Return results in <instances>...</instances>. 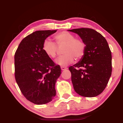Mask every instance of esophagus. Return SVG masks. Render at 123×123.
Masks as SVG:
<instances>
[{"label":"esophagus","mask_w":123,"mask_h":123,"mask_svg":"<svg viewBox=\"0 0 123 123\" xmlns=\"http://www.w3.org/2000/svg\"><path fill=\"white\" fill-rule=\"evenodd\" d=\"M66 69H67V67H61V70H66Z\"/></svg>","instance_id":"obj_1"}]
</instances>
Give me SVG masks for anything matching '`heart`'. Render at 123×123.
<instances>
[{
	"label": "heart",
	"instance_id": "1",
	"mask_svg": "<svg viewBox=\"0 0 123 123\" xmlns=\"http://www.w3.org/2000/svg\"><path fill=\"white\" fill-rule=\"evenodd\" d=\"M55 40L58 46H64L63 53L64 55L55 60V63L61 67H65L72 63L75 60H80L85 53V44L81 40L75 38L74 36L69 32L64 31L57 34ZM43 49L48 56L54 58L56 56V45L50 39L43 41Z\"/></svg>",
	"mask_w": 123,
	"mask_h": 123
}]
</instances>
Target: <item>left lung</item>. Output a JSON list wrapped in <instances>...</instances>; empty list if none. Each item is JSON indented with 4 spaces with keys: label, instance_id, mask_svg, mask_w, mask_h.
Returning a JSON list of instances; mask_svg holds the SVG:
<instances>
[{
    "label": "left lung",
    "instance_id": "8db88e82",
    "mask_svg": "<svg viewBox=\"0 0 123 123\" xmlns=\"http://www.w3.org/2000/svg\"><path fill=\"white\" fill-rule=\"evenodd\" d=\"M68 31L77 33L86 45L83 56L69 68L74 91L83 97L97 96L105 90L111 75L112 56L108 43L91 28Z\"/></svg>",
    "mask_w": 123,
    "mask_h": 123
}]
</instances>
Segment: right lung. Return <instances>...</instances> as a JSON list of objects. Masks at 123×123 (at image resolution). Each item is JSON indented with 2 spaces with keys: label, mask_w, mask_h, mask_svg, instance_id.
I'll use <instances>...</instances> for the list:
<instances>
[{
  "label": "right lung",
  "mask_w": 123,
  "mask_h": 123,
  "mask_svg": "<svg viewBox=\"0 0 123 123\" xmlns=\"http://www.w3.org/2000/svg\"><path fill=\"white\" fill-rule=\"evenodd\" d=\"M57 30L37 31L22 40L14 55L15 78L23 96L30 102L43 105L56 95L55 85L61 74L43 49V41Z\"/></svg>",
  "instance_id": "right-lung-1"
}]
</instances>
